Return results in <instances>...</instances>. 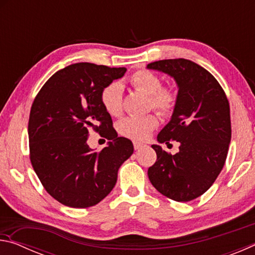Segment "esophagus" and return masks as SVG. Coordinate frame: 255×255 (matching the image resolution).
<instances>
[{"label": "esophagus", "instance_id": "34e87169", "mask_svg": "<svg viewBox=\"0 0 255 255\" xmlns=\"http://www.w3.org/2000/svg\"><path fill=\"white\" fill-rule=\"evenodd\" d=\"M140 147H143V144L138 143V141H133V148L137 150V149H139Z\"/></svg>", "mask_w": 255, "mask_h": 255}]
</instances>
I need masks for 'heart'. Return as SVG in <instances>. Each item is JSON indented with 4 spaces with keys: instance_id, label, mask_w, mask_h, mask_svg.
<instances>
[{
    "instance_id": "b5f03b06",
    "label": "heart",
    "mask_w": 255,
    "mask_h": 255,
    "mask_svg": "<svg viewBox=\"0 0 255 255\" xmlns=\"http://www.w3.org/2000/svg\"><path fill=\"white\" fill-rule=\"evenodd\" d=\"M130 83L139 91L149 96V107L161 115H169L175 108L176 94L170 86H162V80L155 73L148 70H139L130 77ZM101 103L108 114L119 117L124 110L123 84L111 82L102 89L100 94ZM156 116L147 115L143 117H126L117 125L120 135L132 140H145L157 127Z\"/></svg>"
}]
</instances>
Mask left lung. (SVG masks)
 Returning a JSON list of instances; mask_svg holds the SVG:
<instances>
[{"label": "left lung", "mask_w": 255, "mask_h": 255, "mask_svg": "<svg viewBox=\"0 0 255 255\" xmlns=\"http://www.w3.org/2000/svg\"><path fill=\"white\" fill-rule=\"evenodd\" d=\"M147 68L170 75L178 85L173 114L157 141L180 144L174 155L152 145L157 158L148 169L149 181L172 200H193L213 185L225 164L232 137L230 103L217 80L191 60L163 59Z\"/></svg>", "instance_id": "1"}]
</instances>
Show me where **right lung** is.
Listing matches in <instances>:
<instances>
[{
  "instance_id": "1",
  "label": "right lung",
  "mask_w": 255,
  "mask_h": 255,
  "mask_svg": "<svg viewBox=\"0 0 255 255\" xmlns=\"http://www.w3.org/2000/svg\"><path fill=\"white\" fill-rule=\"evenodd\" d=\"M126 71L72 64L56 72L34 98L28 125L30 161L46 191L60 204L72 208L99 204L131 156L132 143L118 137L100 99L102 89ZM91 128L111 140L100 152L86 143Z\"/></svg>"
}]
</instances>
